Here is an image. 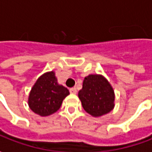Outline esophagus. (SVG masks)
I'll list each match as a JSON object with an SVG mask.
<instances>
[{
	"label": "esophagus",
	"mask_w": 152,
	"mask_h": 152,
	"mask_svg": "<svg viewBox=\"0 0 152 152\" xmlns=\"http://www.w3.org/2000/svg\"><path fill=\"white\" fill-rule=\"evenodd\" d=\"M69 92H70V94H76V93H77V90H76V88H72L69 89Z\"/></svg>",
	"instance_id": "1"
}]
</instances>
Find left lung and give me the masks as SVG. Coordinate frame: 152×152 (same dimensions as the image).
<instances>
[{"mask_svg": "<svg viewBox=\"0 0 152 152\" xmlns=\"http://www.w3.org/2000/svg\"><path fill=\"white\" fill-rule=\"evenodd\" d=\"M78 97L83 109L93 116L105 115L114 108V90L101 75H89L85 77Z\"/></svg>", "mask_w": 152, "mask_h": 152, "instance_id": "left-lung-1", "label": "left lung"}]
</instances>
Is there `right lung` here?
Instances as JSON below:
<instances>
[{"label":"right lung","instance_id":"obj_1","mask_svg":"<svg viewBox=\"0 0 152 152\" xmlns=\"http://www.w3.org/2000/svg\"><path fill=\"white\" fill-rule=\"evenodd\" d=\"M69 94V90L58 83L55 73L50 71L37 79L30 91L28 104L36 114L47 116L56 112Z\"/></svg>","mask_w":152,"mask_h":152}]
</instances>
